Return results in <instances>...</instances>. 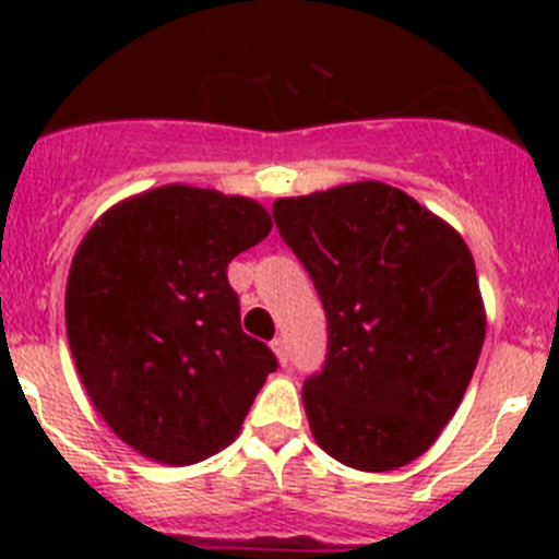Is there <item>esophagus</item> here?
I'll return each mask as SVG.
<instances>
[{
	"mask_svg": "<svg viewBox=\"0 0 559 559\" xmlns=\"http://www.w3.org/2000/svg\"><path fill=\"white\" fill-rule=\"evenodd\" d=\"M271 349L276 353V358H280V364L283 367H288V360H290V347H288V338L285 335H280V338L271 341Z\"/></svg>",
	"mask_w": 559,
	"mask_h": 559,
	"instance_id": "esophagus-1",
	"label": "esophagus"
}]
</instances>
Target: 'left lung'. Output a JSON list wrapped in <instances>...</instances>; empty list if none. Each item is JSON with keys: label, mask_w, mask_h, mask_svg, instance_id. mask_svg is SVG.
<instances>
[{"label": "left lung", "mask_w": 559, "mask_h": 559, "mask_svg": "<svg viewBox=\"0 0 559 559\" xmlns=\"http://www.w3.org/2000/svg\"><path fill=\"white\" fill-rule=\"evenodd\" d=\"M271 212L328 316L324 367L302 386L313 439L355 471H397L437 442L481 355L471 249L380 181L280 199Z\"/></svg>", "instance_id": "8db88e82"}]
</instances>
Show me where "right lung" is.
<instances>
[{
  "mask_svg": "<svg viewBox=\"0 0 559 559\" xmlns=\"http://www.w3.org/2000/svg\"><path fill=\"white\" fill-rule=\"evenodd\" d=\"M269 231L257 201L167 185L111 206L78 246L69 349L100 417L142 456L192 464L218 453L276 369L240 328L226 276Z\"/></svg>",
  "mask_w": 559,
  "mask_h": 559,
  "instance_id": "1",
  "label": "right lung"
}]
</instances>
